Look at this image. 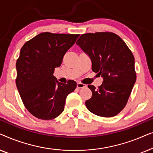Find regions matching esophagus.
Returning a JSON list of instances; mask_svg holds the SVG:
<instances>
[{
	"label": "esophagus",
	"mask_w": 153,
	"mask_h": 153,
	"mask_svg": "<svg viewBox=\"0 0 153 153\" xmlns=\"http://www.w3.org/2000/svg\"><path fill=\"white\" fill-rule=\"evenodd\" d=\"M76 87H77V88H84L87 87V85L83 84V83H77Z\"/></svg>",
	"instance_id": "1"
}]
</instances>
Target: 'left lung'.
Listing matches in <instances>:
<instances>
[{"mask_svg": "<svg viewBox=\"0 0 153 153\" xmlns=\"http://www.w3.org/2000/svg\"><path fill=\"white\" fill-rule=\"evenodd\" d=\"M76 44L89 56L92 70L103 79L98 88L88 86L92 97L85 101V106L97 116H116L126 105L137 79L132 53L113 33L81 35Z\"/></svg>", "mask_w": 153, "mask_h": 153, "instance_id": "left-lung-1", "label": "left lung"}]
</instances>
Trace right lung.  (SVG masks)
<instances>
[{
	"label": "right lung",
	"instance_id": "obj_1",
	"mask_svg": "<svg viewBox=\"0 0 153 153\" xmlns=\"http://www.w3.org/2000/svg\"><path fill=\"white\" fill-rule=\"evenodd\" d=\"M79 35L42 33L26 42L16 63V85L25 107L42 120H52L63 111L65 100L76 83L59 82L54 69Z\"/></svg>",
	"mask_w": 153,
	"mask_h": 153
}]
</instances>
